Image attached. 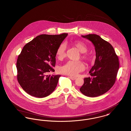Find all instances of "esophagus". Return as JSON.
<instances>
[{
    "instance_id": "1",
    "label": "esophagus",
    "mask_w": 131,
    "mask_h": 131,
    "mask_svg": "<svg viewBox=\"0 0 131 131\" xmlns=\"http://www.w3.org/2000/svg\"><path fill=\"white\" fill-rule=\"evenodd\" d=\"M70 78L71 79V80H75L76 79V77H71V76H70Z\"/></svg>"
}]
</instances>
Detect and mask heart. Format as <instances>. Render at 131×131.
Instances as JSON below:
<instances>
[{
  "label": "heart",
  "instance_id": "obj_1",
  "mask_svg": "<svg viewBox=\"0 0 131 131\" xmlns=\"http://www.w3.org/2000/svg\"><path fill=\"white\" fill-rule=\"evenodd\" d=\"M74 46L76 47L78 50L82 53L81 58L86 60L88 59V56L85 53L88 51V47L85 43L80 41H74L73 43ZM66 45L65 43H62L58 47L56 55L57 58L59 60L63 59L66 55ZM84 65L81 61H69L59 68V72L65 75L75 76L79 72L84 69Z\"/></svg>",
  "mask_w": 131,
  "mask_h": 131
}]
</instances>
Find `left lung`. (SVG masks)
<instances>
[{"label": "left lung", "instance_id": "left-lung-1", "mask_svg": "<svg viewBox=\"0 0 131 131\" xmlns=\"http://www.w3.org/2000/svg\"><path fill=\"white\" fill-rule=\"evenodd\" d=\"M82 37L92 42L96 58L89 72L91 77L85 78L80 91L87 96H98L108 92L115 84L119 68L118 57L111 45L100 36L89 34Z\"/></svg>", "mask_w": 131, "mask_h": 131}]
</instances>
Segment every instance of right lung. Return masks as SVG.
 <instances>
[{"label": "right lung", "instance_id": "obj_1", "mask_svg": "<svg viewBox=\"0 0 131 131\" xmlns=\"http://www.w3.org/2000/svg\"><path fill=\"white\" fill-rule=\"evenodd\" d=\"M67 36L40 35L24 46L17 60V78L27 93L42 98L54 91L61 75L47 74L55 71L56 50Z\"/></svg>", "mask_w": 131, "mask_h": 131}]
</instances>
